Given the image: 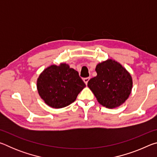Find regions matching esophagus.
Masks as SVG:
<instances>
[{
	"label": "esophagus",
	"instance_id": "obj_1",
	"mask_svg": "<svg viewBox=\"0 0 157 157\" xmlns=\"http://www.w3.org/2000/svg\"><path fill=\"white\" fill-rule=\"evenodd\" d=\"M89 79H90L89 78H84L83 79V81H84V83L87 85V83H88V82L89 81Z\"/></svg>",
	"mask_w": 157,
	"mask_h": 157
}]
</instances>
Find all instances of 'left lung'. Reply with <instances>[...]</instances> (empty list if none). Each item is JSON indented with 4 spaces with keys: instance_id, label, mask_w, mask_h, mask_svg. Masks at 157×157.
<instances>
[{
    "instance_id": "8db88e82",
    "label": "left lung",
    "mask_w": 157,
    "mask_h": 157,
    "mask_svg": "<svg viewBox=\"0 0 157 157\" xmlns=\"http://www.w3.org/2000/svg\"><path fill=\"white\" fill-rule=\"evenodd\" d=\"M97 75L88 82V87L98 102L108 109L123 105L132 89L130 73L115 60L109 59L96 66Z\"/></svg>"
}]
</instances>
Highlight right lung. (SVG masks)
<instances>
[{
	"mask_svg": "<svg viewBox=\"0 0 157 157\" xmlns=\"http://www.w3.org/2000/svg\"><path fill=\"white\" fill-rule=\"evenodd\" d=\"M86 86L75 69L61 63L44 69L36 81L40 97L50 107L60 109L71 105Z\"/></svg>",
	"mask_w": 157,
	"mask_h": 157,
	"instance_id": "obj_1",
	"label": "right lung"
}]
</instances>
